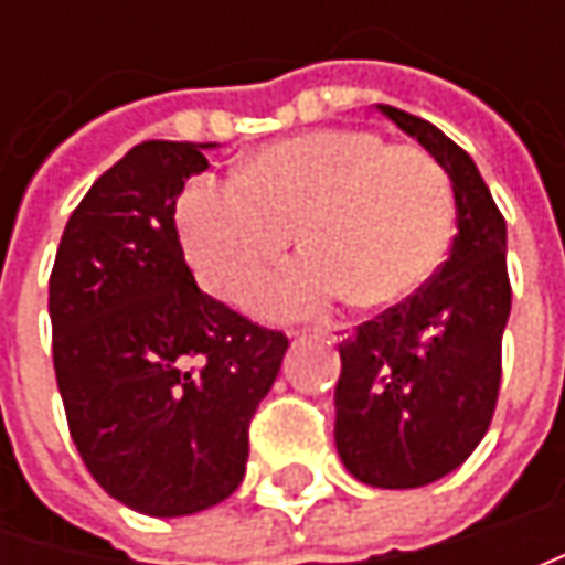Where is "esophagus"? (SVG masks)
Returning <instances> with one entry per match:
<instances>
[{"mask_svg":"<svg viewBox=\"0 0 565 565\" xmlns=\"http://www.w3.org/2000/svg\"><path fill=\"white\" fill-rule=\"evenodd\" d=\"M317 337L342 342V339H349V323H323V327H317Z\"/></svg>","mask_w":565,"mask_h":565,"instance_id":"34e87169","label":"esophagus"}]
</instances>
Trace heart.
Returning <instances> with one entry per match:
<instances>
[{
    "label": "heart",
    "mask_w": 565,
    "mask_h": 565,
    "mask_svg": "<svg viewBox=\"0 0 565 565\" xmlns=\"http://www.w3.org/2000/svg\"><path fill=\"white\" fill-rule=\"evenodd\" d=\"M179 228L198 279L220 298H238L298 228L311 250L267 273L250 305L301 317L355 295L374 308L418 292L437 270L452 191L418 147L320 128L264 147L235 175H198L179 201Z\"/></svg>",
    "instance_id": "b5f03b06"
}]
</instances>
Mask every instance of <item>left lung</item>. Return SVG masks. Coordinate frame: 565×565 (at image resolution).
<instances>
[{"label":"left lung","mask_w":565,"mask_h":565,"mask_svg":"<svg viewBox=\"0 0 565 565\" xmlns=\"http://www.w3.org/2000/svg\"><path fill=\"white\" fill-rule=\"evenodd\" d=\"M377 109L440 163L456 198L444 267L339 345V459L361 484L408 490L456 471L488 434L512 305L507 220L459 143L396 106Z\"/></svg>","instance_id":"obj_1"}]
</instances>
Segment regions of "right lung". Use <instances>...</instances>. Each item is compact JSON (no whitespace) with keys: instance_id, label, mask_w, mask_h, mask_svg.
<instances>
[{"instance_id":"add662e5","label":"right lung","mask_w":565,"mask_h":565,"mask_svg":"<svg viewBox=\"0 0 565 565\" xmlns=\"http://www.w3.org/2000/svg\"><path fill=\"white\" fill-rule=\"evenodd\" d=\"M216 143L143 141L68 216L50 276L68 430L99 488L175 519L245 478L248 424L289 339L198 289L175 201Z\"/></svg>"}]
</instances>
